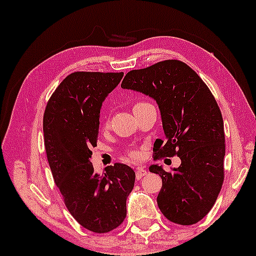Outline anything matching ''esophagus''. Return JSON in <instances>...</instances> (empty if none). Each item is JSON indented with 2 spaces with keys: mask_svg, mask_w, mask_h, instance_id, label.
Segmentation results:
<instances>
[{
  "mask_svg": "<svg viewBox=\"0 0 256 256\" xmlns=\"http://www.w3.org/2000/svg\"><path fill=\"white\" fill-rule=\"evenodd\" d=\"M147 174V171L144 169V168H136V178L138 179H140L141 177H144V176H146Z\"/></svg>",
  "mask_w": 256,
  "mask_h": 256,
  "instance_id": "1",
  "label": "esophagus"
}]
</instances>
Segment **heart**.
Returning a JSON list of instances; mask_svg holds the SVG:
<instances>
[{"label": "heart", "mask_w": 256, "mask_h": 256, "mask_svg": "<svg viewBox=\"0 0 256 256\" xmlns=\"http://www.w3.org/2000/svg\"><path fill=\"white\" fill-rule=\"evenodd\" d=\"M144 104H146V102H142V101H139V102H136L134 104V106H133V109H136V108H139V106H144ZM131 158H138V155L136 154V152H132L131 155Z\"/></svg>", "instance_id": "obj_1"}]
</instances>
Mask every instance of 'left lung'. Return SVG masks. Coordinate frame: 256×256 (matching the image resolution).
I'll return each mask as SVG.
<instances>
[{
	"label": "left lung",
	"mask_w": 256,
	"mask_h": 256,
	"mask_svg": "<svg viewBox=\"0 0 256 256\" xmlns=\"http://www.w3.org/2000/svg\"><path fill=\"white\" fill-rule=\"evenodd\" d=\"M122 87L154 98L161 112L166 139H156L154 160H182L172 172L152 164L162 178L158 204L170 222L192 226L207 215L224 180L226 136L222 112L196 72L177 60L132 70Z\"/></svg>",
	"instance_id": "8db88e82"
}]
</instances>
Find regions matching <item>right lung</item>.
<instances>
[{"mask_svg": "<svg viewBox=\"0 0 256 256\" xmlns=\"http://www.w3.org/2000/svg\"><path fill=\"white\" fill-rule=\"evenodd\" d=\"M123 72L68 74L49 98L44 115V147L55 184L74 220L95 234H106L126 217V199L136 174L123 163L94 171L100 109Z\"/></svg>", "mask_w": 256, "mask_h": 256, "instance_id": "add662e5", "label": "right lung"}]
</instances>
